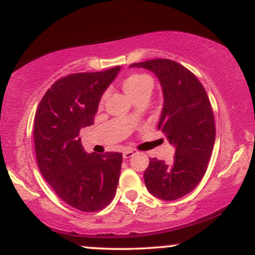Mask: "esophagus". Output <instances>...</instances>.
<instances>
[{"mask_svg":"<svg viewBox=\"0 0 255 255\" xmlns=\"http://www.w3.org/2000/svg\"><path fill=\"white\" fill-rule=\"evenodd\" d=\"M136 152L134 151V150H130V148H128V150H126L125 152H124V158L125 159H127V158H130V157H133L134 154H135Z\"/></svg>","mask_w":255,"mask_h":255,"instance_id":"34e87169","label":"esophagus"}]
</instances>
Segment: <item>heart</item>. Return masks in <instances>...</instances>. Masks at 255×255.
<instances>
[{
    "label": "heart",
    "mask_w": 255,
    "mask_h": 255,
    "mask_svg": "<svg viewBox=\"0 0 255 255\" xmlns=\"http://www.w3.org/2000/svg\"><path fill=\"white\" fill-rule=\"evenodd\" d=\"M151 84L150 79L147 77H145V75L142 74H131L129 77H127L124 80V83H122V86H124V90L125 92L127 93L128 97H130L133 99L137 93L140 92L146 85ZM131 114L128 118H131Z\"/></svg>",
    "instance_id": "obj_1"
}]
</instances>
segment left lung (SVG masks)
Masks as SVG:
<instances>
[{
  "mask_svg": "<svg viewBox=\"0 0 255 255\" xmlns=\"http://www.w3.org/2000/svg\"><path fill=\"white\" fill-rule=\"evenodd\" d=\"M156 75L163 92L158 128L175 147L174 162L152 158L144 172L146 188L162 200H176L191 193L207 169L216 139L211 104L197 77L171 60L133 63Z\"/></svg>",
  "mask_w": 255,
  "mask_h": 255,
  "instance_id": "left-lung-1",
  "label": "left lung"
}]
</instances>
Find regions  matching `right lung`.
<instances>
[{"label": "right lung", "mask_w": 255, "mask_h": 255, "mask_svg": "<svg viewBox=\"0 0 255 255\" xmlns=\"http://www.w3.org/2000/svg\"><path fill=\"white\" fill-rule=\"evenodd\" d=\"M121 67L58 79L38 105L34 150L43 177L64 203L84 212L103 209L118 188L122 154L87 153L79 131L93 125L99 102Z\"/></svg>", "instance_id": "1"}]
</instances>
